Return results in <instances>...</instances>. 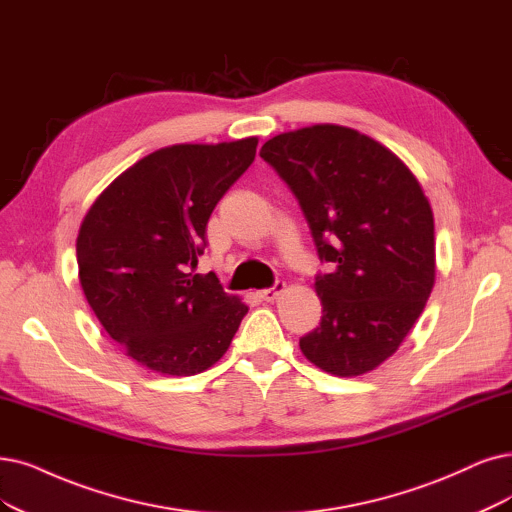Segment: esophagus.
Returning <instances> with one entry per match:
<instances>
[{
  "label": "esophagus",
  "instance_id": "34e87169",
  "mask_svg": "<svg viewBox=\"0 0 512 512\" xmlns=\"http://www.w3.org/2000/svg\"><path fill=\"white\" fill-rule=\"evenodd\" d=\"M285 280H276L272 287H268V289H263V291H259V295L266 299V301H274V299H278V295L285 291Z\"/></svg>",
  "mask_w": 512,
  "mask_h": 512
}]
</instances>
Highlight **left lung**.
<instances>
[{"instance_id":"1","label":"left lung","mask_w":512,"mask_h":512,"mask_svg":"<svg viewBox=\"0 0 512 512\" xmlns=\"http://www.w3.org/2000/svg\"><path fill=\"white\" fill-rule=\"evenodd\" d=\"M259 156L295 194L318 257L320 325L299 339L310 363L352 377L392 356L434 287V219L418 179L358 130L316 124L270 139Z\"/></svg>"}]
</instances>
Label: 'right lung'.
Masks as SVG:
<instances>
[{
    "instance_id": "1",
    "label": "right lung",
    "mask_w": 512,
    "mask_h": 512,
    "mask_svg": "<svg viewBox=\"0 0 512 512\" xmlns=\"http://www.w3.org/2000/svg\"><path fill=\"white\" fill-rule=\"evenodd\" d=\"M255 151L257 137L158 149L124 170L82 221L75 251L88 304L113 342L151 371L202 373L249 312L196 266L213 208Z\"/></svg>"
}]
</instances>
